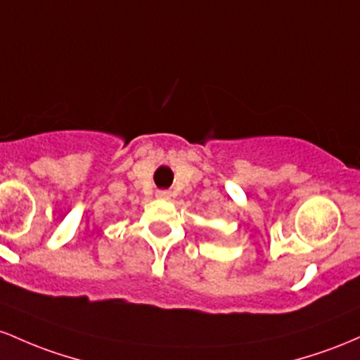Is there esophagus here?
I'll use <instances>...</instances> for the list:
<instances>
[{
    "instance_id": "1",
    "label": "esophagus",
    "mask_w": 360,
    "mask_h": 360,
    "mask_svg": "<svg viewBox=\"0 0 360 360\" xmlns=\"http://www.w3.org/2000/svg\"><path fill=\"white\" fill-rule=\"evenodd\" d=\"M156 197H160V199H168L169 192L168 191H158V192H156Z\"/></svg>"
}]
</instances>
